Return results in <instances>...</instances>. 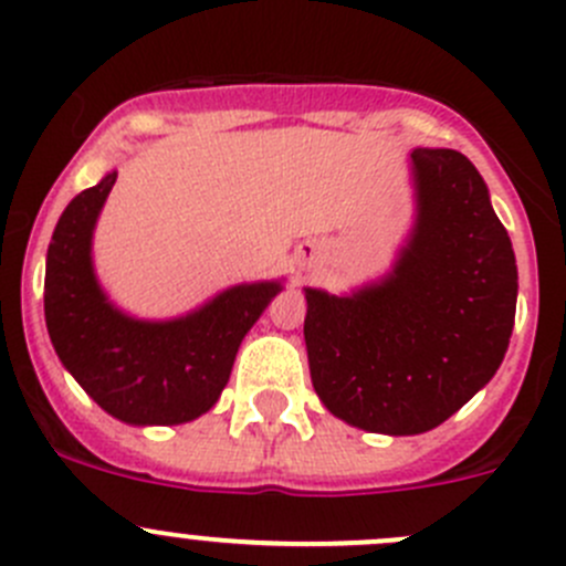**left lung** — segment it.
<instances>
[{
  "instance_id": "left-lung-1",
  "label": "left lung",
  "mask_w": 566,
  "mask_h": 566,
  "mask_svg": "<svg viewBox=\"0 0 566 566\" xmlns=\"http://www.w3.org/2000/svg\"><path fill=\"white\" fill-rule=\"evenodd\" d=\"M416 224L384 282L306 290L312 386L336 419L386 436L443 424L504 361L517 304L512 241L471 161L410 153Z\"/></svg>"
}]
</instances>
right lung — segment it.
Listing matches in <instances>:
<instances>
[{
    "label": "right lung",
    "mask_w": 566,
    "mask_h": 566,
    "mask_svg": "<svg viewBox=\"0 0 566 566\" xmlns=\"http://www.w3.org/2000/svg\"><path fill=\"white\" fill-rule=\"evenodd\" d=\"M117 172L71 199L45 256V328L84 391L125 424H182L216 405L235 353L282 282L238 284L186 317L150 323L108 304L93 230Z\"/></svg>",
    "instance_id": "add662e5"
}]
</instances>
